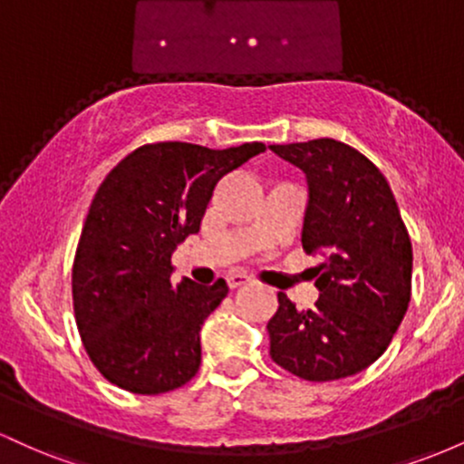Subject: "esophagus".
<instances>
[{
	"instance_id": "1",
	"label": "esophagus",
	"mask_w": 464,
	"mask_h": 464,
	"mask_svg": "<svg viewBox=\"0 0 464 464\" xmlns=\"http://www.w3.org/2000/svg\"><path fill=\"white\" fill-rule=\"evenodd\" d=\"M227 284H228V287H231V290H236V287H242V285L250 284V276L242 275V273H233V275L227 276Z\"/></svg>"
}]
</instances>
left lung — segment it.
Returning a JSON list of instances; mask_svg holds the SVG:
<instances>
[{
  "mask_svg": "<svg viewBox=\"0 0 464 464\" xmlns=\"http://www.w3.org/2000/svg\"><path fill=\"white\" fill-rule=\"evenodd\" d=\"M270 150L305 174L301 242L323 255L312 310H296L279 292L270 355L307 382L355 375L388 349L410 303L412 244L397 200L384 174L343 141L324 137Z\"/></svg>",
  "mask_w": 464,
  "mask_h": 464,
  "instance_id": "8db88e82",
  "label": "left lung"
}]
</instances>
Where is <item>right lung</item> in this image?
I'll return each instance as SVG.
<instances>
[{
    "label": "right lung",
    "instance_id": "obj_1",
    "mask_svg": "<svg viewBox=\"0 0 464 464\" xmlns=\"http://www.w3.org/2000/svg\"><path fill=\"white\" fill-rule=\"evenodd\" d=\"M264 150L259 141L148 143L106 174L80 233L72 292L84 349L111 384L159 395L198 372L200 327L228 285L188 276L174 285L172 253L200 231L218 180Z\"/></svg>",
    "mask_w": 464,
    "mask_h": 464
}]
</instances>
